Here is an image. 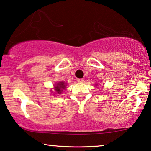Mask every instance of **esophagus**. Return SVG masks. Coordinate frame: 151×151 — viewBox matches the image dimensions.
<instances>
[{"instance_id":"34e87169","label":"esophagus","mask_w":151,"mask_h":151,"mask_svg":"<svg viewBox=\"0 0 151 151\" xmlns=\"http://www.w3.org/2000/svg\"><path fill=\"white\" fill-rule=\"evenodd\" d=\"M83 78H78L77 79V82L78 83H83Z\"/></svg>"}]
</instances>
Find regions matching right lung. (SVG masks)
<instances>
[{
    "mask_svg": "<svg viewBox=\"0 0 151 151\" xmlns=\"http://www.w3.org/2000/svg\"><path fill=\"white\" fill-rule=\"evenodd\" d=\"M66 88V83L64 81H60L57 83V84L54 85V89H55V93L58 94H60L63 91V90Z\"/></svg>",
    "mask_w": 151,
    "mask_h": 151,
    "instance_id": "add662e5",
    "label": "right lung"
}]
</instances>
